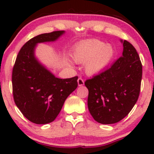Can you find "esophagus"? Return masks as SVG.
<instances>
[{
  "label": "esophagus",
  "instance_id": "1",
  "mask_svg": "<svg viewBox=\"0 0 154 154\" xmlns=\"http://www.w3.org/2000/svg\"><path fill=\"white\" fill-rule=\"evenodd\" d=\"M77 82H78L79 86H82V85H84V84H85L84 79H83L82 77H79V78L77 79Z\"/></svg>",
  "mask_w": 154,
  "mask_h": 154
}]
</instances>
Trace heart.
<instances>
[{
  "instance_id": "obj_1",
  "label": "heart",
  "mask_w": 154,
  "mask_h": 154,
  "mask_svg": "<svg viewBox=\"0 0 154 154\" xmlns=\"http://www.w3.org/2000/svg\"><path fill=\"white\" fill-rule=\"evenodd\" d=\"M114 56V48L96 39L81 42L72 51L74 60L77 63H85V69L91 75L103 72L113 61Z\"/></svg>"
}]
</instances>
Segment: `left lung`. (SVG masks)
Returning <instances> with one entry per match:
<instances>
[{
	"mask_svg": "<svg viewBox=\"0 0 154 154\" xmlns=\"http://www.w3.org/2000/svg\"><path fill=\"white\" fill-rule=\"evenodd\" d=\"M123 43L122 56L110 68L85 81L88 106L95 121L103 125L124 119L138 99L143 67L131 43Z\"/></svg>",
	"mask_w": 154,
	"mask_h": 154,
	"instance_id": "1",
	"label": "left lung"
}]
</instances>
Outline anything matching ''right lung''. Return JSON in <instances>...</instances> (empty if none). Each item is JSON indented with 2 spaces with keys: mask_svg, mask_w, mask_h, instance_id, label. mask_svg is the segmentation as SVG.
<instances>
[{
  "mask_svg": "<svg viewBox=\"0 0 154 154\" xmlns=\"http://www.w3.org/2000/svg\"><path fill=\"white\" fill-rule=\"evenodd\" d=\"M63 33V30L54 31L28 40L19 51L13 67L14 100L23 115L35 124L54 121L65 100L78 85L77 76L57 78L35 57L37 44L55 41Z\"/></svg>",
  "mask_w": 154,
  "mask_h": 154,
  "instance_id": "right-lung-1",
  "label": "right lung"
}]
</instances>
